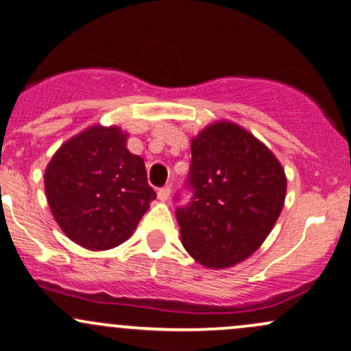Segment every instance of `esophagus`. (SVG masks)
<instances>
[{
	"label": "esophagus",
	"mask_w": 351,
	"mask_h": 351,
	"mask_svg": "<svg viewBox=\"0 0 351 351\" xmlns=\"http://www.w3.org/2000/svg\"><path fill=\"white\" fill-rule=\"evenodd\" d=\"M169 197H171V187H162V189H159L158 191V199L160 200V202H166V200H169Z\"/></svg>",
	"instance_id": "34e87169"
}]
</instances>
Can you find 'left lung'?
<instances>
[{
  "mask_svg": "<svg viewBox=\"0 0 351 351\" xmlns=\"http://www.w3.org/2000/svg\"><path fill=\"white\" fill-rule=\"evenodd\" d=\"M192 202L177 208L187 253L208 269L245 261L278 221L286 172L266 144L233 121H215L191 143Z\"/></svg>",
  "mask_w": 351,
  "mask_h": 351,
  "instance_id": "left-lung-1",
  "label": "left lung"
}]
</instances>
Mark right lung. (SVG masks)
Here are the masks:
<instances>
[{"label": "right lung", "mask_w": 351, "mask_h": 351, "mask_svg": "<svg viewBox=\"0 0 351 351\" xmlns=\"http://www.w3.org/2000/svg\"><path fill=\"white\" fill-rule=\"evenodd\" d=\"M128 133L93 125L65 141L44 172L49 207L60 230L82 248L105 251L133 234L156 192Z\"/></svg>", "instance_id": "obj_1"}]
</instances>
